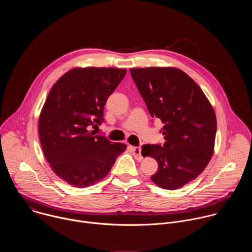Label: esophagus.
Instances as JSON below:
<instances>
[{"mask_svg":"<svg viewBox=\"0 0 252 252\" xmlns=\"http://www.w3.org/2000/svg\"><path fill=\"white\" fill-rule=\"evenodd\" d=\"M132 151H133L134 158H135L137 160H141V159H142V156H141V149H140L139 147H134V148H132Z\"/></svg>","mask_w":252,"mask_h":252,"instance_id":"obj_1","label":"esophagus"}]
</instances>
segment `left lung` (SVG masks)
Wrapping results in <instances>:
<instances>
[{
    "label": "left lung",
    "mask_w": 252,
    "mask_h": 252,
    "mask_svg": "<svg viewBox=\"0 0 252 252\" xmlns=\"http://www.w3.org/2000/svg\"><path fill=\"white\" fill-rule=\"evenodd\" d=\"M129 70L151 116L164 124L163 146L142 147L158 163L152 181L163 189H181L195 179L211 159L217 133L213 107L182 69L152 66Z\"/></svg>",
    "instance_id": "1"
}]
</instances>
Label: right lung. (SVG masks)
Listing matches in <instances>:
<instances>
[{
    "label": "right lung",
    "mask_w": 252,
    "mask_h": 252,
    "mask_svg": "<svg viewBox=\"0 0 252 252\" xmlns=\"http://www.w3.org/2000/svg\"><path fill=\"white\" fill-rule=\"evenodd\" d=\"M126 68L75 67L51 89L39 119L44 155L54 172L75 188L91 187L106 176L126 146L94 135L103 122L106 99Z\"/></svg>",
    "instance_id": "1"
}]
</instances>
